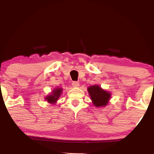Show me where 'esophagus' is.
<instances>
[{"label": "esophagus", "instance_id": "obj_1", "mask_svg": "<svg viewBox=\"0 0 154 154\" xmlns=\"http://www.w3.org/2000/svg\"><path fill=\"white\" fill-rule=\"evenodd\" d=\"M72 85L73 87H79V83L77 81H73L72 82Z\"/></svg>", "mask_w": 154, "mask_h": 154}]
</instances>
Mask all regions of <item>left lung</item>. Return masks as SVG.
<instances>
[{
	"mask_svg": "<svg viewBox=\"0 0 154 154\" xmlns=\"http://www.w3.org/2000/svg\"><path fill=\"white\" fill-rule=\"evenodd\" d=\"M88 91L92 103L97 107L106 106L111 98L110 92L103 90L99 85L90 86L88 88Z\"/></svg>",
	"mask_w": 154,
	"mask_h": 154,
	"instance_id": "1",
	"label": "left lung"
}]
</instances>
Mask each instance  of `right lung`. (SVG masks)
<instances>
[{
  "instance_id": "1",
  "label": "right lung",
  "mask_w": 154,
  "mask_h": 154,
  "mask_svg": "<svg viewBox=\"0 0 154 154\" xmlns=\"http://www.w3.org/2000/svg\"><path fill=\"white\" fill-rule=\"evenodd\" d=\"M62 88H56V89L52 90L51 94L46 97L45 100H47L48 103H50V104H55L57 101L58 100V99L60 98L61 94H62Z\"/></svg>"
}]
</instances>
